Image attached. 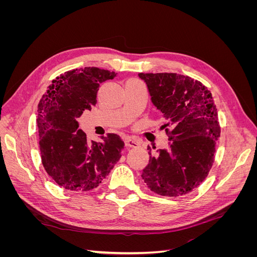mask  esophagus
I'll use <instances>...</instances> for the list:
<instances>
[{"label":"esophagus","mask_w":257,"mask_h":257,"mask_svg":"<svg viewBox=\"0 0 257 257\" xmlns=\"http://www.w3.org/2000/svg\"><path fill=\"white\" fill-rule=\"evenodd\" d=\"M124 143H125L126 147H131V148H136L139 146V143L131 137H126L125 139H124Z\"/></svg>","instance_id":"34e87169"}]
</instances>
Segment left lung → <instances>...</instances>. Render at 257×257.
<instances>
[{"label": "left lung", "mask_w": 257, "mask_h": 257, "mask_svg": "<svg viewBox=\"0 0 257 257\" xmlns=\"http://www.w3.org/2000/svg\"><path fill=\"white\" fill-rule=\"evenodd\" d=\"M152 104L166 121L169 148L151 154L142 178L152 192L176 197L192 192L208 176L221 134L212 95L205 85L176 73L138 74Z\"/></svg>", "instance_id": "1"}]
</instances>
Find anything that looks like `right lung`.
I'll return each mask as SVG.
<instances>
[{"label": "right lung", "instance_id": "1", "mask_svg": "<svg viewBox=\"0 0 257 257\" xmlns=\"http://www.w3.org/2000/svg\"><path fill=\"white\" fill-rule=\"evenodd\" d=\"M114 72L98 67L72 69L48 87L37 109L42 163L62 188L87 192L102 183L121 158L124 143L116 134L90 142L78 118L96 104L99 83L113 79Z\"/></svg>", "mask_w": 257, "mask_h": 257}]
</instances>
